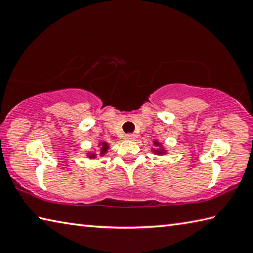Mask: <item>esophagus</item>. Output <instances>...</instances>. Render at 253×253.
Here are the masks:
<instances>
[{"instance_id": "34e87169", "label": "esophagus", "mask_w": 253, "mask_h": 253, "mask_svg": "<svg viewBox=\"0 0 253 253\" xmlns=\"http://www.w3.org/2000/svg\"><path fill=\"white\" fill-rule=\"evenodd\" d=\"M137 138V136L135 134H127L125 135V139L127 140H135Z\"/></svg>"}]
</instances>
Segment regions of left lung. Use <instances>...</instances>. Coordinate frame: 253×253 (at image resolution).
<instances>
[{
    "label": "left lung",
    "instance_id": "left-lung-1",
    "mask_svg": "<svg viewBox=\"0 0 253 253\" xmlns=\"http://www.w3.org/2000/svg\"><path fill=\"white\" fill-rule=\"evenodd\" d=\"M154 145H155L157 148L156 149H153V153L157 154V155H163V154L166 153L164 147H163V145L160 142H157V140H154Z\"/></svg>",
    "mask_w": 253,
    "mask_h": 253
}]
</instances>
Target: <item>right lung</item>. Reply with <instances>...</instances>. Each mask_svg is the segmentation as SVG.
Instances as JSON below:
<instances>
[{
	"mask_svg": "<svg viewBox=\"0 0 253 253\" xmlns=\"http://www.w3.org/2000/svg\"><path fill=\"white\" fill-rule=\"evenodd\" d=\"M99 147H100V156H102V155H105L107 151H108L109 145L107 144L106 142H101V143H99ZM88 156H89V158H93V157L97 156V154L91 152V153H88Z\"/></svg>",
	"mask_w": 253,
	"mask_h": 253,
	"instance_id": "obj_1",
	"label": "right lung"
}]
</instances>
